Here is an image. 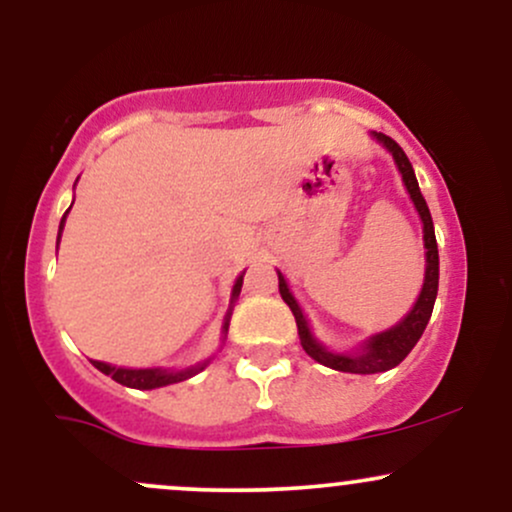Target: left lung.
I'll list each match as a JSON object with an SVG mask.
<instances>
[{"instance_id": "1", "label": "left lung", "mask_w": 512, "mask_h": 512, "mask_svg": "<svg viewBox=\"0 0 512 512\" xmlns=\"http://www.w3.org/2000/svg\"><path fill=\"white\" fill-rule=\"evenodd\" d=\"M373 137L378 139L380 144L390 151L392 158H395L399 173H402L404 185H407V192L414 202L416 211H419L421 221H424V248H426V276H424V289H421L419 298H416L414 308L409 310L407 317L402 322H397L395 327L390 330L373 334L368 342L361 344V349L349 351V354H334V351L322 346L310 332L308 320H305L301 305L296 303L293 293L289 291V284L286 279L279 274V293L284 298L286 305L291 308L293 317H296V325H298V337H301V344L305 349V354L310 358H315L317 363L322 366L334 368V370H342V373H385V370L399 366V363L407 358V354L414 349L416 342L421 339L424 334L428 320H431L433 313V303H436L438 296V243H436V231H433V219H431V211H428V204L424 195L419 190V182H416L414 168H411L407 154L402 151L395 139L385 137L383 132H373Z\"/></svg>"}]
</instances>
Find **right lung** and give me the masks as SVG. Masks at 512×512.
<instances>
[{
  "mask_svg": "<svg viewBox=\"0 0 512 512\" xmlns=\"http://www.w3.org/2000/svg\"><path fill=\"white\" fill-rule=\"evenodd\" d=\"M67 214H69V211H67ZM67 214H64L62 221H60V233H57V245H60V236H62L64 221H67ZM240 286H243V274H240L238 279H236V284H233L231 303L238 298ZM228 320H231V313L226 315V322H223V334L228 332ZM207 363H209V361L197 363V366H190V368H185V370H166V368H115V366H110V363H103V361H93V366L101 370V373L110 375V378H113L115 383H120V385H125V387H134V390H156V387H166V385L182 383V380L192 378V375H197L199 370L207 368Z\"/></svg>",
  "mask_w": 512,
  "mask_h": 512,
  "instance_id": "add662e5",
  "label": "right lung"
}]
</instances>
